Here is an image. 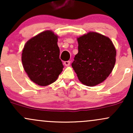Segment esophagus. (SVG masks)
<instances>
[{
	"mask_svg": "<svg viewBox=\"0 0 133 133\" xmlns=\"http://www.w3.org/2000/svg\"><path fill=\"white\" fill-rule=\"evenodd\" d=\"M70 64H71V61H65L64 62V64L65 66H69V65H70Z\"/></svg>",
	"mask_w": 133,
	"mask_h": 133,
	"instance_id": "34e87169",
	"label": "esophagus"
}]
</instances>
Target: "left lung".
<instances>
[{"label": "left lung", "mask_w": 133, "mask_h": 133, "mask_svg": "<svg viewBox=\"0 0 133 133\" xmlns=\"http://www.w3.org/2000/svg\"><path fill=\"white\" fill-rule=\"evenodd\" d=\"M77 40L78 53L72 67L83 84L96 86L106 80L113 69L115 47L109 37L95 32L84 34Z\"/></svg>", "instance_id": "left-lung-1"}]
</instances>
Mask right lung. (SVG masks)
Wrapping results in <instances>:
<instances>
[{"label": "right lung", "mask_w": 133, "mask_h": 133, "mask_svg": "<svg viewBox=\"0 0 133 133\" xmlns=\"http://www.w3.org/2000/svg\"><path fill=\"white\" fill-rule=\"evenodd\" d=\"M58 36L45 30L30 39L22 53L23 68L32 81L46 86L56 81L64 65L59 59Z\"/></svg>", "instance_id": "1"}]
</instances>
